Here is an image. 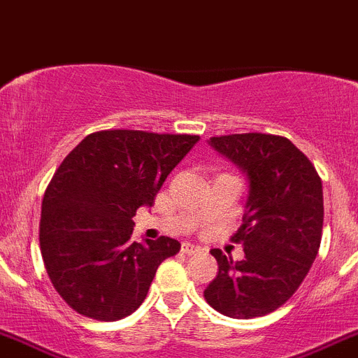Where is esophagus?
Wrapping results in <instances>:
<instances>
[{
	"label": "esophagus",
	"instance_id": "esophagus-1",
	"mask_svg": "<svg viewBox=\"0 0 358 358\" xmlns=\"http://www.w3.org/2000/svg\"><path fill=\"white\" fill-rule=\"evenodd\" d=\"M182 251L185 253V255H192V253H198L199 246H194V244H191V243H183Z\"/></svg>",
	"mask_w": 358,
	"mask_h": 358
}]
</instances>
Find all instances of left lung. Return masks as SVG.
<instances>
[{
    "instance_id": "left-lung-1",
    "label": "left lung",
    "mask_w": 358,
    "mask_h": 358,
    "mask_svg": "<svg viewBox=\"0 0 358 358\" xmlns=\"http://www.w3.org/2000/svg\"><path fill=\"white\" fill-rule=\"evenodd\" d=\"M250 180L243 224L231 241L244 246L234 262L212 250L219 271L203 296L214 310L251 320L282 307L301 285L323 234V183L289 139L271 134L210 137Z\"/></svg>"
}]
</instances>
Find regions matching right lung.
<instances>
[{"label":"right lung","mask_w":358,"mask_h":358,"mask_svg":"<svg viewBox=\"0 0 358 358\" xmlns=\"http://www.w3.org/2000/svg\"><path fill=\"white\" fill-rule=\"evenodd\" d=\"M199 135L101 130L55 171L43 199L38 243L53 287L71 308L98 321L141 307L160 264L176 255L169 237L131 243L137 208L160 187Z\"/></svg>","instance_id":"right-lung-1"}]
</instances>
